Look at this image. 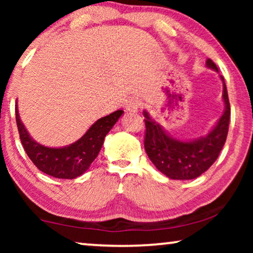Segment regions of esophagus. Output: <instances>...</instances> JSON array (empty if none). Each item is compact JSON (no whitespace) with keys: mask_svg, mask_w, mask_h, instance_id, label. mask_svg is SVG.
Here are the masks:
<instances>
[{"mask_svg":"<svg viewBox=\"0 0 253 253\" xmlns=\"http://www.w3.org/2000/svg\"><path fill=\"white\" fill-rule=\"evenodd\" d=\"M139 106H140L139 100L136 99V98H132L126 102V110H129L130 113H136V112H138V108H139Z\"/></svg>","mask_w":253,"mask_h":253,"instance_id":"1","label":"esophagus"}]
</instances>
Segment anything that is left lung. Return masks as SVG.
<instances>
[{
    "instance_id": "1",
    "label": "left lung",
    "mask_w": 253,
    "mask_h": 253,
    "mask_svg": "<svg viewBox=\"0 0 253 253\" xmlns=\"http://www.w3.org/2000/svg\"><path fill=\"white\" fill-rule=\"evenodd\" d=\"M207 68L216 72L217 67L210 58L206 61ZM223 84L222 99L224 102L223 114L217 121L213 129L206 136L197 139L179 140L171 137L164 127L144 110L145 151L162 174L171 179H193L205 172L219 157L224 143H226L228 127L230 119V105L228 99L226 83L220 76Z\"/></svg>"
}]
</instances>
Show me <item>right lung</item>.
I'll return each instance as SVG.
<instances>
[{"mask_svg":"<svg viewBox=\"0 0 253 253\" xmlns=\"http://www.w3.org/2000/svg\"><path fill=\"white\" fill-rule=\"evenodd\" d=\"M116 110L93 123L84 136L63 147H48L30 136L19 117L16 102V122L24 150L39 170L56 178L72 179L84 174L101 150L107 133L123 115Z\"/></svg>","mask_w":253,"mask_h":253,"instance_id":"right-lung-1","label":"right lung"}]
</instances>
